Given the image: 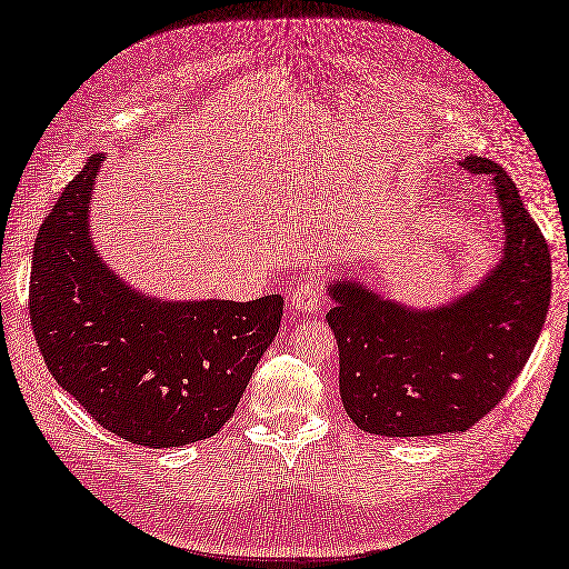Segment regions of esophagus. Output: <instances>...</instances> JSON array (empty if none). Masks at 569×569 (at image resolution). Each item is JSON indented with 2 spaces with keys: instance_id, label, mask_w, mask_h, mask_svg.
Here are the masks:
<instances>
[{
  "instance_id": "obj_1",
  "label": "esophagus",
  "mask_w": 569,
  "mask_h": 569,
  "mask_svg": "<svg viewBox=\"0 0 569 569\" xmlns=\"http://www.w3.org/2000/svg\"><path fill=\"white\" fill-rule=\"evenodd\" d=\"M288 305L292 311L298 313H317L321 309V283L317 277H307L305 281H300L296 288L290 290L288 296Z\"/></svg>"
}]
</instances>
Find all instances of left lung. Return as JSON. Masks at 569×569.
Instances as JSON below:
<instances>
[{
  "label": "left lung",
  "mask_w": 569,
  "mask_h": 569,
  "mask_svg": "<svg viewBox=\"0 0 569 569\" xmlns=\"http://www.w3.org/2000/svg\"><path fill=\"white\" fill-rule=\"evenodd\" d=\"M490 176L501 206L499 262L448 305L415 309L359 279H332L326 321L340 349V396L353 425L408 438L471 429L509 391L551 302V256L518 187L490 159L459 161Z\"/></svg>",
  "instance_id": "8db88e82"
}]
</instances>
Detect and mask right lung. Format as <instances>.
I'll return each mask as SVG.
<instances>
[{
  "label": "right lung",
  "instance_id": "obj_1",
  "mask_svg": "<svg viewBox=\"0 0 569 569\" xmlns=\"http://www.w3.org/2000/svg\"><path fill=\"white\" fill-rule=\"evenodd\" d=\"M102 161L87 159L39 227L30 273L39 351L102 429L147 448L197 443L234 415L277 338L283 298L171 302L126 283L91 237Z\"/></svg>",
  "mask_w": 569,
  "mask_h": 569
}]
</instances>
